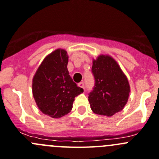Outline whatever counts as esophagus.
Masks as SVG:
<instances>
[{
	"instance_id": "obj_1",
	"label": "esophagus",
	"mask_w": 159,
	"mask_h": 159,
	"mask_svg": "<svg viewBox=\"0 0 159 159\" xmlns=\"http://www.w3.org/2000/svg\"><path fill=\"white\" fill-rule=\"evenodd\" d=\"M78 85H79V86L81 87V88H82L84 90V82H83V81H81V82H80L79 84H78Z\"/></svg>"
}]
</instances>
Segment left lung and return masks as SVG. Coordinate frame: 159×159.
<instances>
[{"instance_id": "left-lung-1", "label": "left lung", "mask_w": 159, "mask_h": 159, "mask_svg": "<svg viewBox=\"0 0 159 159\" xmlns=\"http://www.w3.org/2000/svg\"><path fill=\"white\" fill-rule=\"evenodd\" d=\"M95 84L89 93L91 109L96 115L111 117L126 104L130 92L125 75L115 59L100 56L92 67Z\"/></svg>"}]
</instances>
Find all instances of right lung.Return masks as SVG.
<instances>
[{"mask_svg":"<svg viewBox=\"0 0 159 159\" xmlns=\"http://www.w3.org/2000/svg\"><path fill=\"white\" fill-rule=\"evenodd\" d=\"M66 52L57 49L48 55L33 79V95L42 113L53 118L71 111L75 98L84 92L69 75Z\"/></svg>","mask_w":159,"mask_h":159,"instance_id":"add662e5","label":"right lung"}]
</instances>
